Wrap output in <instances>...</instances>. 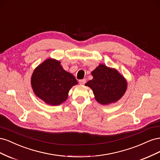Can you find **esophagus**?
<instances>
[{"label":"esophagus","instance_id":"esophagus-1","mask_svg":"<svg viewBox=\"0 0 160 160\" xmlns=\"http://www.w3.org/2000/svg\"><path fill=\"white\" fill-rule=\"evenodd\" d=\"M79 84H80V85H84V84L86 83V79H83L79 80Z\"/></svg>","mask_w":160,"mask_h":160}]
</instances>
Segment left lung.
<instances>
[{"mask_svg": "<svg viewBox=\"0 0 160 160\" xmlns=\"http://www.w3.org/2000/svg\"><path fill=\"white\" fill-rule=\"evenodd\" d=\"M91 75L93 79L85 85L92 89L95 100L101 105L117 102L127 90L126 79L114 68L100 64L91 72Z\"/></svg>", "mask_w": 160, "mask_h": 160, "instance_id": "obj_1", "label": "left lung"}]
</instances>
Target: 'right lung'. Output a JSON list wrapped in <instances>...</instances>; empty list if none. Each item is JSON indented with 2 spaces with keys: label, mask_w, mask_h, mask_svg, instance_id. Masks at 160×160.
I'll list each match as a JSON object with an SVG mask.
<instances>
[{
  "label": "right lung",
  "mask_w": 160,
  "mask_h": 160,
  "mask_svg": "<svg viewBox=\"0 0 160 160\" xmlns=\"http://www.w3.org/2000/svg\"><path fill=\"white\" fill-rule=\"evenodd\" d=\"M31 83L37 98L52 106L63 103L68 98L72 87L78 84L75 77L63 69L61 62L52 58L36 67Z\"/></svg>",
  "instance_id": "1"
}]
</instances>
